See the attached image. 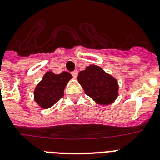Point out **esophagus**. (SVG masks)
I'll use <instances>...</instances> for the list:
<instances>
[{
	"label": "esophagus",
	"mask_w": 160,
	"mask_h": 160,
	"mask_svg": "<svg viewBox=\"0 0 160 160\" xmlns=\"http://www.w3.org/2000/svg\"><path fill=\"white\" fill-rule=\"evenodd\" d=\"M72 76H73V77L76 78V77H77V76H78V71H76H76L72 72Z\"/></svg>",
	"instance_id": "esophagus-1"
}]
</instances>
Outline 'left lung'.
Segmentation results:
<instances>
[{
  "mask_svg": "<svg viewBox=\"0 0 160 160\" xmlns=\"http://www.w3.org/2000/svg\"><path fill=\"white\" fill-rule=\"evenodd\" d=\"M84 92L100 105H109L117 98L119 84L113 76L100 67L90 65L78 75Z\"/></svg>",
  "mask_w": 160,
  "mask_h": 160,
  "instance_id": "1",
  "label": "left lung"
}]
</instances>
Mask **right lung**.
<instances>
[{
    "mask_svg": "<svg viewBox=\"0 0 160 160\" xmlns=\"http://www.w3.org/2000/svg\"><path fill=\"white\" fill-rule=\"evenodd\" d=\"M72 78L69 72H63L57 75L52 72H47L42 80L35 88V102L44 109L53 106L63 97L64 88Z\"/></svg>",
    "mask_w": 160,
    "mask_h": 160,
    "instance_id": "add662e5",
    "label": "right lung"
}]
</instances>
